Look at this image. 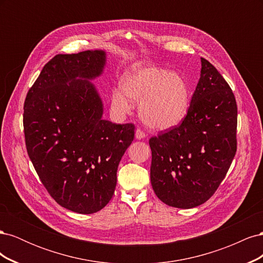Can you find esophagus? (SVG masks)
Listing matches in <instances>:
<instances>
[{"instance_id": "1", "label": "esophagus", "mask_w": 263, "mask_h": 263, "mask_svg": "<svg viewBox=\"0 0 263 263\" xmlns=\"http://www.w3.org/2000/svg\"><path fill=\"white\" fill-rule=\"evenodd\" d=\"M135 136H136L137 139H142V138L146 137V134H145L144 130H141L140 128H137L136 132H135Z\"/></svg>"}]
</instances>
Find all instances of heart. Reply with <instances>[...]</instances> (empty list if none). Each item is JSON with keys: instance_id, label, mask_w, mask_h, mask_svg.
I'll list each match as a JSON object with an SVG mask.
<instances>
[{"instance_id": "b5f03b06", "label": "heart", "mask_w": 263, "mask_h": 263, "mask_svg": "<svg viewBox=\"0 0 263 263\" xmlns=\"http://www.w3.org/2000/svg\"><path fill=\"white\" fill-rule=\"evenodd\" d=\"M122 91L112 94V107L119 114L128 113L132 101L139 102V114L144 123L155 129H168L180 124L190 107V89L177 72L163 68L139 65L124 74Z\"/></svg>"}]
</instances>
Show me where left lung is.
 Returning a JSON list of instances; mask_svg holds the SVG:
<instances>
[{
	"label": "left lung",
	"mask_w": 263,
	"mask_h": 263,
	"mask_svg": "<svg viewBox=\"0 0 263 263\" xmlns=\"http://www.w3.org/2000/svg\"><path fill=\"white\" fill-rule=\"evenodd\" d=\"M201 61V78L185 117L149 139L151 185L159 200L178 209L211 198L237 151L233 90L209 60Z\"/></svg>",
	"instance_id": "8db88e82"
}]
</instances>
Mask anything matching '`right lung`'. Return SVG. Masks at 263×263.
I'll return each mask as SVG.
<instances>
[{
	"mask_svg": "<svg viewBox=\"0 0 263 263\" xmlns=\"http://www.w3.org/2000/svg\"><path fill=\"white\" fill-rule=\"evenodd\" d=\"M104 65L101 50L55 54L24 103L30 161L53 200L79 214L97 213L110 201L118 163L135 136L133 123L102 118L101 99L87 80Z\"/></svg>",
	"mask_w": 263,
	"mask_h": 263,
	"instance_id": "add662e5",
	"label": "right lung"
}]
</instances>
